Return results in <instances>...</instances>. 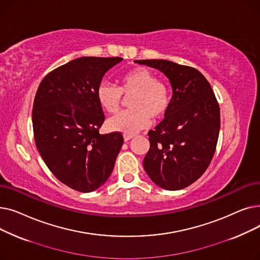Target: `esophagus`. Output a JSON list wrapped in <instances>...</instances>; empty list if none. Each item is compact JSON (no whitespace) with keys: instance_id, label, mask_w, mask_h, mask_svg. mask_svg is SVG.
Returning <instances> with one entry per match:
<instances>
[{"instance_id":"34e87169","label":"esophagus","mask_w":260,"mask_h":260,"mask_svg":"<svg viewBox=\"0 0 260 260\" xmlns=\"http://www.w3.org/2000/svg\"><path fill=\"white\" fill-rule=\"evenodd\" d=\"M133 137H134L133 135H123V139H124V141H128V140H131Z\"/></svg>"}]
</instances>
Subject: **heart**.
<instances>
[{
  "mask_svg": "<svg viewBox=\"0 0 260 260\" xmlns=\"http://www.w3.org/2000/svg\"><path fill=\"white\" fill-rule=\"evenodd\" d=\"M119 87L102 82L95 97L103 111L115 114L119 111L122 95H131L129 111L122 112L107 121L108 128L124 135H133L148 126L151 118L158 120L165 117L171 104V92L165 82L156 80V76L145 67H137L123 75Z\"/></svg>",
  "mask_w": 260,
  "mask_h": 260,
  "instance_id": "obj_1",
  "label": "heart"
}]
</instances>
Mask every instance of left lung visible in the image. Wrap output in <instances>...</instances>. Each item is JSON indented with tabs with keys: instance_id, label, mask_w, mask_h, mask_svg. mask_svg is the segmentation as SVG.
<instances>
[{
	"instance_id": "8db88e82",
	"label": "left lung",
	"mask_w": 260,
	"mask_h": 260,
	"mask_svg": "<svg viewBox=\"0 0 260 260\" xmlns=\"http://www.w3.org/2000/svg\"><path fill=\"white\" fill-rule=\"evenodd\" d=\"M166 75L172 85L170 108L154 131L143 168L158 186L176 190L206 172L218 141L220 111L214 91L196 68L168 60H135Z\"/></svg>"
}]
</instances>
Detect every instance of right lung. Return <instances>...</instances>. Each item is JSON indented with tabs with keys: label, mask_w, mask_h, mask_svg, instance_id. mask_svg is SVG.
<instances>
[{
	"label": "right lung",
	"mask_w": 260,
	"mask_h": 260,
	"mask_svg": "<svg viewBox=\"0 0 260 260\" xmlns=\"http://www.w3.org/2000/svg\"><path fill=\"white\" fill-rule=\"evenodd\" d=\"M123 59L82 57L50 72L37 90L32 126L45 165L67 186L89 193L112 174L123 144L120 133L101 135L104 114L95 91Z\"/></svg>",
	"instance_id": "right-lung-1"
}]
</instances>
